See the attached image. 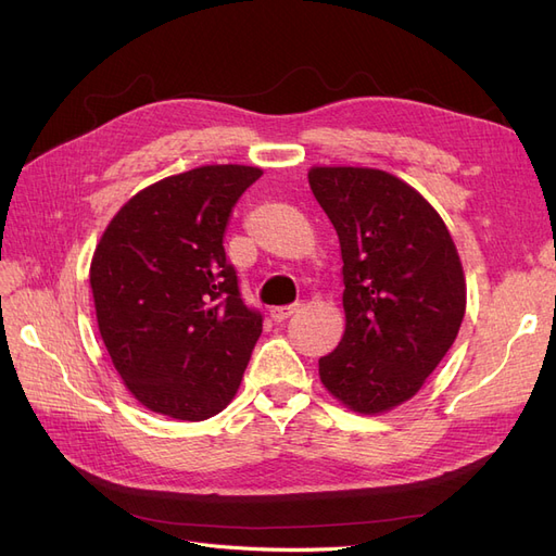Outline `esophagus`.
I'll list each match as a JSON object with an SVG mask.
<instances>
[{"label": "esophagus", "instance_id": "34e87169", "mask_svg": "<svg viewBox=\"0 0 556 556\" xmlns=\"http://www.w3.org/2000/svg\"><path fill=\"white\" fill-rule=\"evenodd\" d=\"M299 311V304H290V306H276L271 308V319L274 323H285L290 315H294Z\"/></svg>", "mask_w": 556, "mask_h": 556}]
</instances>
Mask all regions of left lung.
I'll use <instances>...</instances> for the list:
<instances>
[{
	"instance_id": "8db88e82",
	"label": "left lung",
	"mask_w": 556,
	"mask_h": 556,
	"mask_svg": "<svg viewBox=\"0 0 556 556\" xmlns=\"http://www.w3.org/2000/svg\"><path fill=\"white\" fill-rule=\"evenodd\" d=\"M311 190L339 233L345 333L319 380L376 415L417 394L457 339L466 280L441 215L408 182L362 166H313Z\"/></svg>"
}]
</instances>
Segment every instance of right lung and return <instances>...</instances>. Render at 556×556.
Returning a JSON list of instances; mask_svg holds the SVG:
<instances>
[{
  "label": "right lung",
  "instance_id": "right-lung-1",
  "mask_svg": "<svg viewBox=\"0 0 556 556\" xmlns=\"http://www.w3.org/2000/svg\"><path fill=\"white\" fill-rule=\"evenodd\" d=\"M262 176L211 164L134 194L97 243L90 288L115 371L148 410L201 422L227 408L262 333L225 255L229 215Z\"/></svg>",
  "mask_w": 556,
  "mask_h": 556
}]
</instances>
